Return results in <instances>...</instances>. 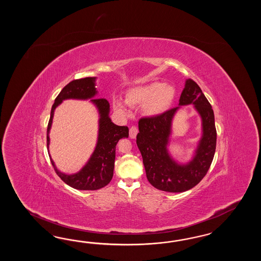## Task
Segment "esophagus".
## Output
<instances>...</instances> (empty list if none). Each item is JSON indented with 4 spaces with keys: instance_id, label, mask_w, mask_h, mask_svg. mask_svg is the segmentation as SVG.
<instances>
[{
    "instance_id": "obj_1",
    "label": "esophagus",
    "mask_w": 261,
    "mask_h": 261,
    "mask_svg": "<svg viewBox=\"0 0 261 261\" xmlns=\"http://www.w3.org/2000/svg\"><path fill=\"white\" fill-rule=\"evenodd\" d=\"M138 132H139L138 127H131V128L129 129V136H130V138H131V139H135V138H136V136L138 134Z\"/></svg>"
}]
</instances>
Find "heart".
Returning <instances> with one entry per match:
<instances>
[{
	"label": "heart",
	"instance_id": "b5f03b06",
	"mask_svg": "<svg viewBox=\"0 0 261 261\" xmlns=\"http://www.w3.org/2000/svg\"><path fill=\"white\" fill-rule=\"evenodd\" d=\"M174 96L175 89L171 85L153 82L129 90L126 101L130 106H143V112L147 116H158L170 107ZM113 106L115 111L122 115H127L130 111L121 98H115Z\"/></svg>",
	"mask_w": 261,
	"mask_h": 261
}]
</instances>
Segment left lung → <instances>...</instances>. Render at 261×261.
<instances>
[{"label": "left lung", "mask_w": 261, "mask_h": 261, "mask_svg": "<svg viewBox=\"0 0 261 261\" xmlns=\"http://www.w3.org/2000/svg\"><path fill=\"white\" fill-rule=\"evenodd\" d=\"M195 105L203 121V136L196 155L188 165L175 163L166 149L171 121L179 107L155 117L139 120L137 145L141 151L148 182L157 190L184 192L201 182L210 169L216 148V128L214 110L197 83L188 79L179 99V105Z\"/></svg>", "instance_id": "8db88e82"}]
</instances>
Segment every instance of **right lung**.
<instances>
[{
	"instance_id": "add662e5",
	"label": "right lung",
	"mask_w": 261,
	"mask_h": 261,
	"mask_svg": "<svg viewBox=\"0 0 261 261\" xmlns=\"http://www.w3.org/2000/svg\"><path fill=\"white\" fill-rule=\"evenodd\" d=\"M96 94L95 88V79H74L67 84L56 96V101L50 111V118L47 123V146L48 147L49 138L48 132L51 126L54 112L64 99L79 98L87 99L92 98ZM99 112V131L96 147L89 160L79 173L66 175L57 170L54 161L50 160L56 174L68 186L79 190H96L104 188L111 182L114 174L115 157L117 143L122 138H128L129 129L127 126H118L111 121L109 118L110 104L105 98H92Z\"/></svg>"
}]
</instances>
